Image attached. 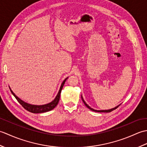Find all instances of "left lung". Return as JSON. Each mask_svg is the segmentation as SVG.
Returning <instances> with one entry per match:
<instances>
[{"instance_id": "1", "label": "left lung", "mask_w": 147, "mask_h": 147, "mask_svg": "<svg viewBox=\"0 0 147 147\" xmlns=\"http://www.w3.org/2000/svg\"><path fill=\"white\" fill-rule=\"evenodd\" d=\"M82 100H83V103H84V104H85V105L86 106V107H88L89 109H90V110L92 111H94V112H111V111L115 110V109H117V108L119 107V105H117V107H114V108H113V109H109V110H101V111L100 110V111H97V110H95V109H93L91 108L88 104H86V102H85V100H83V97H82Z\"/></svg>"}]
</instances>
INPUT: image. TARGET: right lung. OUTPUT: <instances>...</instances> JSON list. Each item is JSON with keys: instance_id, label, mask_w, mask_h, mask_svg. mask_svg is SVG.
Here are the masks:
<instances>
[{"instance_id": "1", "label": "right lung", "mask_w": 147, "mask_h": 147, "mask_svg": "<svg viewBox=\"0 0 147 147\" xmlns=\"http://www.w3.org/2000/svg\"><path fill=\"white\" fill-rule=\"evenodd\" d=\"M68 78H65L64 81L61 84V88L60 90H59V91L57 93V96H56V97L55 98V99L54 100L52 101L51 102L47 104H45V105H32V104H28V103L24 102L21 100L20 98H19L18 96L16 95L14 93H13V92L12 91L11 89L10 88L11 92L12 93V94L14 96V97L16 98V100H18V102L20 103V104L23 106V107L26 109V111H29L30 112H32V113H43V112H48L52 110L53 109H54L56 105L58 104L59 101V98H60V95H61V90L63 88V86L64 85V83L65 82V81Z\"/></svg>"}]
</instances>
